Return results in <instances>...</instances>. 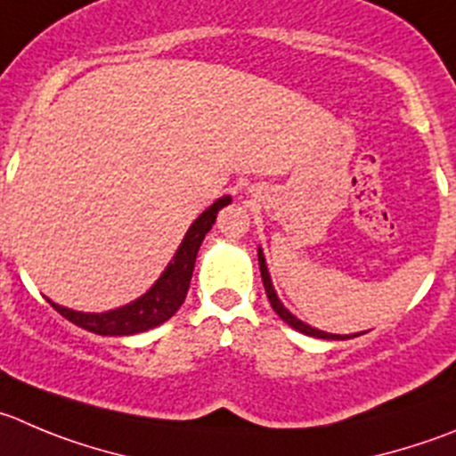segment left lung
<instances>
[{"mask_svg":"<svg viewBox=\"0 0 456 456\" xmlns=\"http://www.w3.org/2000/svg\"><path fill=\"white\" fill-rule=\"evenodd\" d=\"M259 271H262V281H264V289H266V296H268V302H271L273 311H275L277 315H280L281 320H284L289 327H293L296 331L300 333H306V336H314V338H327V340H346V338H354V336H336V333H324V331H318V329L309 327V324H305L302 320H297L296 315H290L289 311L284 309V305H281L280 300H277V293L273 290V284H271V275H268V268H266V262H264V255L262 250H259Z\"/></svg>","mask_w":456,"mask_h":456,"instance_id":"left-lung-1","label":"left lung"}]
</instances>
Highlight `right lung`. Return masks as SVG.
Listing matches in <instances>:
<instances>
[{
	"instance_id": "right-lung-1",
	"label": "right lung",
	"mask_w": 456,
	"mask_h": 456,
	"mask_svg": "<svg viewBox=\"0 0 456 456\" xmlns=\"http://www.w3.org/2000/svg\"><path fill=\"white\" fill-rule=\"evenodd\" d=\"M231 203V197H221L219 201L212 203L199 219L190 225L188 235L183 237V244L179 246L176 255L172 257L170 266L163 271V275L156 280V284L147 290L145 296L138 297L132 305L123 306V309L107 311V314H80V311L64 309V306L51 302L55 311L69 322L77 324V327L86 329L98 336H132V333L147 331L179 311L183 305L185 296H188L190 280H192L194 259H197L199 246H201L203 237L210 231L212 224L216 219V212L224 206Z\"/></svg>"
}]
</instances>
